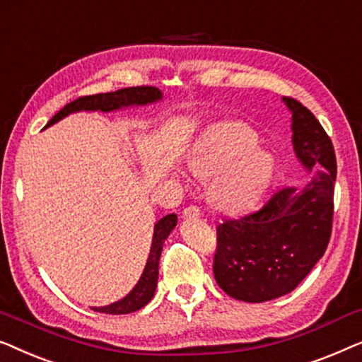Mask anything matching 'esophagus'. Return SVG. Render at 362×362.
I'll return each mask as SVG.
<instances>
[{
	"label": "esophagus",
	"mask_w": 362,
	"mask_h": 362,
	"mask_svg": "<svg viewBox=\"0 0 362 362\" xmlns=\"http://www.w3.org/2000/svg\"><path fill=\"white\" fill-rule=\"evenodd\" d=\"M200 208L197 205H188L185 210H183V218H187V220H195V218L200 216Z\"/></svg>",
	"instance_id": "1"
}]
</instances>
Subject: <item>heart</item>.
I'll use <instances>...</instances> for the list:
<instances>
[{
	"mask_svg": "<svg viewBox=\"0 0 362 362\" xmlns=\"http://www.w3.org/2000/svg\"><path fill=\"white\" fill-rule=\"evenodd\" d=\"M256 146V132L243 123L213 124L193 146L190 170L198 179H213L210 197L221 210H246L271 182V156Z\"/></svg>",
	"mask_w": 362,
	"mask_h": 362,
	"instance_id": "heart-1",
	"label": "heart"
}]
</instances>
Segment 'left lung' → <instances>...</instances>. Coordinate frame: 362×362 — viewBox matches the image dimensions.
Here are the masks:
<instances>
[{
	"label": "left lung",
	"instance_id": "1",
	"mask_svg": "<svg viewBox=\"0 0 362 362\" xmlns=\"http://www.w3.org/2000/svg\"><path fill=\"white\" fill-rule=\"evenodd\" d=\"M295 154L317 175L303 188L284 187L256 211L216 226L213 274L236 300L261 303L292 292L327 251L333 228L336 156L310 110L290 96Z\"/></svg>",
	"mask_w": 362,
	"mask_h": 362
}]
</instances>
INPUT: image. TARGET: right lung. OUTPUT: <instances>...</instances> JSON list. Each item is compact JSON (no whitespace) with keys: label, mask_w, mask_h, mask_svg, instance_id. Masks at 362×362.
Returning <instances> with one entry per match:
<instances>
[{"label":"right lung","mask_w":362,"mask_h":362,"mask_svg":"<svg viewBox=\"0 0 362 362\" xmlns=\"http://www.w3.org/2000/svg\"><path fill=\"white\" fill-rule=\"evenodd\" d=\"M162 93L156 86H129V88H121L111 93H98V95H88V96H80V98L70 101L69 105H65L57 115L52 116V119L45 124V128L50 124L57 123L59 119L65 118L70 113L75 111H113L119 110L121 106H129V105H147L154 103V101L160 100ZM177 225V215H167L156 223L154 226V238H152V247L149 252V259H147L146 269L142 272L139 282L136 284V287L126 295L119 302L106 305V307H93L95 312L100 313H108V315H126L141 310L144 305H147L154 297L156 287H157V279H159V259L162 252V246L164 241L169 236L170 231L174 230Z\"/></svg>","instance_id":"obj_1"}]
</instances>
